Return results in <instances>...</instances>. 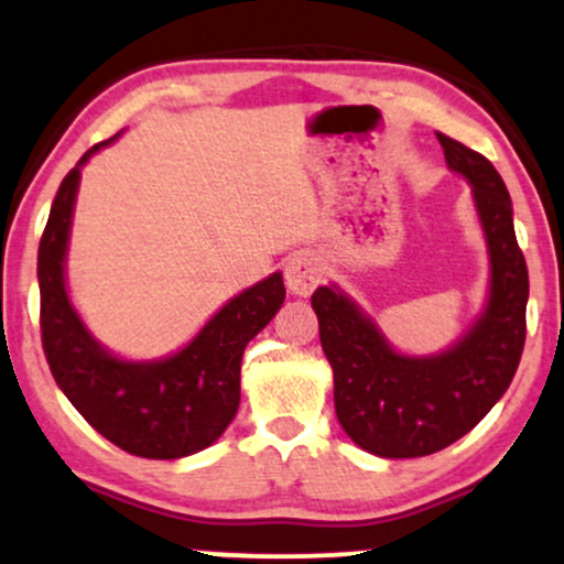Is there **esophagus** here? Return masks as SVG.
Here are the masks:
<instances>
[{
  "label": "esophagus",
  "instance_id": "esophagus-1",
  "mask_svg": "<svg viewBox=\"0 0 564 564\" xmlns=\"http://www.w3.org/2000/svg\"><path fill=\"white\" fill-rule=\"evenodd\" d=\"M324 280L322 261L308 250H301V253L290 256L288 267H284V282H288V290L293 295H311L316 288H319Z\"/></svg>",
  "mask_w": 564,
  "mask_h": 564
}]
</instances>
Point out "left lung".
Returning a JSON list of instances; mask_svg holds the SVG:
<instances>
[{
	"mask_svg": "<svg viewBox=\"0 0 564 564\" xmlns=\"http://www.w3.org/2000/svg\"><path fill=\"white\" fill-rule=\"evenodd\" d=\"M446 163L469 178L491 253V297L482 319L452 350L430 359L395 354L346 295L319 288L311 306L335 375V412L350 441L388 459L452 446L494 409L525 346L528 267L505 178L488 158L441 134Z\"/></svg>",
	"mask_w": 564,
	"mask_h": 564,
	"instance_id": "left-lung-1",
	"label": "left lung"
}]
</instances>
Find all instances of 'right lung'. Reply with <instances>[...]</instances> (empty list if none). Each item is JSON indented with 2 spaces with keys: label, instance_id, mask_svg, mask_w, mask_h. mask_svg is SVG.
Segmentation results:
<instances>
[{
  "label": "right lung",
  "instance_id": "obj_1",
  "mask_svg": "<svg viewBox=\"0 0 564 564\" xmlns=\"http://www.w3.org/2000/svg\"><path fill=\"white\" fill-rule=\"evenodd\" d=\"M84 152L59 184L39 242L42 346L50 372L76 412L123 452L144 459H178L210 446L240 406L245 346L284 301L282 274L253 284L224 306L176 356L152 364L121 361L86 333L65 293V248Z\"/></svg>",
  "mask_w": 564,
  "mask_h": 564
}]
</instances>
